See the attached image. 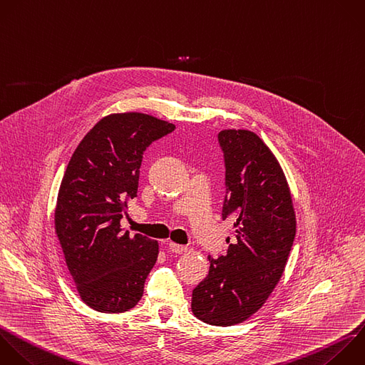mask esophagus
Returning a JSON list of instances; mask_svg holds the SVG:
<instances>
[{
  "mask_svg": "<svg viewBox=\"0 0 365 365\" xmlns=\"http://www.w3.org/2000/svg\"><path fill=\"white\" fill-rule=\"evenodd\" d=\"M168 247H170V250H171L173 252H175V254H182V252L187 251V247H185V245H180V244H175V242H173V241L168 244Z\"/></svg>",
  "mask_w": 365,
  "mask_h": 365,
  "instance_id": "obj_1",
  "label": "esophagus"
}]
</instances>
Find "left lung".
<instances>
[{"label":"left lung","instance_id":"obj_1","mask_svg":"<svg viewBox=\"0 0 365 365\" xmlns=\"http://www.w3.org/2000/svg\"><path fill=\"white\" fill-rule=\"evenodd\" d=\"M227 195L222 220L234 224V244L192 289V314L230 327L255 314L278 284L295 237V212L284 171L265 143L248 130H222ZM230 242V238H228Z\"/></svg>","mask_w":365,"mask_h":365}]
</instances>
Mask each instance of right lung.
I'll return each mask as SVG.
<instances>
[{
	"instance_id": "obj_1",
	"label": "right lung",
	"mask_w": 365,
	"mask_h": 365,
	"mask_svg": "<svg viewBox=\"0 0 365 365\" xmlns=\"http://www.w3.org/2000/svg\"><path fill=\"white\" fill-rule=\"evenodd\" d=\"M174 128L143 113L110 114L88 131L67 165L54 227L77 291L96 311L124 312L143 297L158 242L130 237L120 221L137 197L144 151Z\"/></svg>"
}]
</instances>
